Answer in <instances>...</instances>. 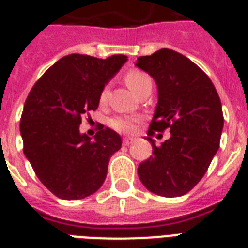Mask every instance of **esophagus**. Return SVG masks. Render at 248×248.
<instances>
[{"label":"esophagus","mask_w":248,"mask_h":248,"mask_svg":"<svg viewBox=\"0 0 248 248\" xmlns=\"http://www.w3.org/2000/svg\"><path fill=\"white\" fill-rule=\"evenodd\" d=\"M132 138H124V145H130L132 143Z\"/></svg>","instance_id":"34e87169"}]
</instances>
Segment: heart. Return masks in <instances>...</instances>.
<instances>
[{"label":"heart","instance_id":"obj_1","mask_svg":"<svg viewBox=\"0 0 248 248\" xmlns=\"http://www.w3.org/2000/svg\"><path fill=\"white\" fill-rule=\"evenodd\" d=\"M124 82L134 93H138L144 86L152 85L151 77L139 69H130L124 75ZM108 97V89L105 87L100 93V103H105ZM139 122V117L136 116H116L109 121V126L122 134H130L135 130L136 124Z\"/></svg>","mask_w":248,"mask_h":248}]
</instances>
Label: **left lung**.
<instances>
[{"mask_svg":"<svg viewBox=\"0 0 248 248\" xmlns=\"http://www.w3.org/2000/svg\"><path fill=\"white\" fill-rule=\"evenodd\" d=\"M135 65L155 79L158 90L147 136L153 155L139 165V179L155 194L184 196L203 177L219 149L224 126L220 97L208 76L173 50L140 56ZM166 128L171 136L157 147L151 136Z\"/></svg>","mask_w":248,"mask_h":248,"instance_id":"8db88e82","label":"left lung"}]
</instances>
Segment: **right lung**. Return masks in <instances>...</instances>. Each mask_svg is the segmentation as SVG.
Listing matches in <instances>:
<instances>
[{"label":"right lung","instance_id":"obj_1","mask_svg":"<svg viewBox=\"0 0 248 248\" xmlns=\"http://www.w3.org/2000/svg\"><path fill=\"white\" fill-rule=\"evenodd\" d=\"M127 62L71 54L45 72L31 90L20 120L24 155L37 177L62 200H82L104 183L121 136L103 127L93 139L81 134L82 117L99 107L100 93Z\"/></svg>","mask_w":248,"mask_h":248}]
</instances>
